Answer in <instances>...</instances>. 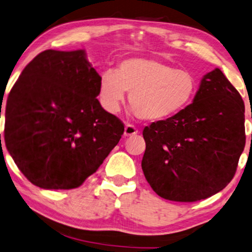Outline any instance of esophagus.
<instances>
[{
	"label": "esophagus",
	"mask_w": 252,
	"mask_h": 252,
	"mask_svg": "<svg viewBox=\"0 0 252 252\" xmlns=\"http://www.w3.org/2000/svg\"><path fill=\"white\" fill-rule=\"evenodd\" d=\"M138 133L137 128L133 125H126L125 126V131H124V135L125 136H134V135H136Z\"/></svg>",
	"instance_id": "1"
}]
</instances>
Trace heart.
<instances>
[{
    "mask_svg": "<svg viewBox=\"0 0 252 252\" xmlns=\"http://www.w3.org/2000/svg\"><path fill=\"white\" fill-rule=\"evenodd\" d=\"M197 79L187 69H177L157 59H128L116 72L107 69L99 80V98L111 114L121 110L125 94L142 121L164 122L175 117L192 101Z\"/></svg>",
    "mask_w": 252,
    "mask_h": 252,
    "instance_id": "b5f03b06",
    "label": "heart"
}]
</instances>
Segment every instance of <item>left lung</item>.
I'll return each mask as SVG.
<instances>
[{
	"label": "left lung",
	"mask_w": 252,
	"mask_h": 252,
	"mask_svg": "<svg viewBox=\"0 0 252 252\" xmlns=\"http://www.w3.org/2000/svg\"><path fill=\"white\" fill-rule=\"evenodd\" d=\"M142 169L162 198L192 203L229 185L246 145L245 103L220 68L204 75L192 103L143 130Z\"/></svg>",
	"instance_id": "8db88e82"
}]
</instances>
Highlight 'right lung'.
I'll use <instances>...</instances> for the list:
<instances>
[{
    "label": "right lung",
    "instance_id": "1",
    "mask_svg": "<svg viewBox=\"0 0 252 252\" xmlns=\"http://www.w3.org/2000/svg\"><path fill=\"white\" fill-rule=\"evenodd\" d=\"M99 80L83 49H48L27 65L11 89L5 146L37 187H80L118 144L124 124L96 99Z\"/></svg>",
    "mask_w": 252,
    "mask_h": 252
}]
</instances>
